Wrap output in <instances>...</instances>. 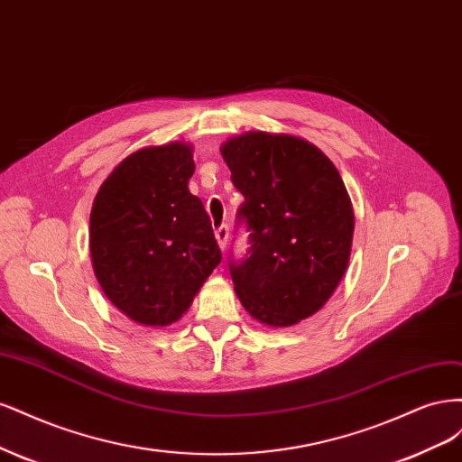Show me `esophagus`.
I'll list each match as a JSON object with an SVG mask.
<instances>
[{"label":"esophagus","instance_id":"34e87169","mask_svg":"<svg viewBox=\"0 0 462 462\" xmlns=\"http://www.w3.org/2000/svg\"><path fill=\"white\" fill-rule=\"evenodd\" d=\"M215 237H217V244H218V247H220L222 251H225L226 242H228V226H226V225L218 226V228L215 230Z\"/></svg>","mask_w":462,"mask_h":462}]
</instances>
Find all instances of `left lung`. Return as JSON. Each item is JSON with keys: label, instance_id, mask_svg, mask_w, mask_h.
I'll return each mask as SVG.
<instances>
[{"label": "left lung", "instance_id": "8db88e82", "mask_svg": "<svg viewBox=\"0 0 462 462\" xmlns=\"http://www.w3.org/2000/svg\"><path fill=\"white\" fill-rule=\"evenodd\" d=\"M220 153L251 230L249 257L230 266L234 290L253 319L288 328L319 312L347 271L351 198L334 162L293 134L249 130Z\"/></svg>", "mask_w": 462, "mask_h": 462}]
</instances>
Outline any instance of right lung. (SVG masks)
Wrapping results in <instances>:
<instances>
[{"label": "right lung", "mask_w": 462, "mask_h": 462, "mask_svg": "<svg viewBox=\"0 0 462 462\" xmlns=\"http://www.w3.org/2000/svg\"><path fill=\"white\" fill-rule=\"evenodd\" d=\"M193 171L191 143L147 145L118 162L94 199L96 278L140 326L180 320L222 259L205 207L188 189Z\"/></svg>", "instance_id": "obj_1"}]
</instances>
